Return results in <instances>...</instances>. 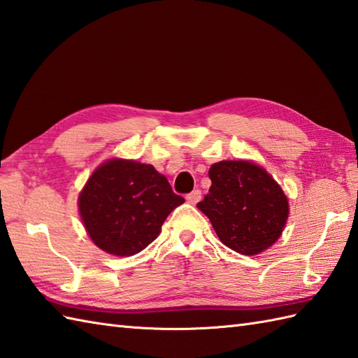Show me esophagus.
Instances as JSON below:
<instances>
[{
  "label": "esophagus",
  "mask_w": 358,
  "mask_h": 358,
  "mask_svg": "<svg viewBox=\"0 0 358 358\" xmlns=\"http://www.w3.org/2000/svg\"><path fill=\"white\" fill-rule=\"evenodd\" d=\"M200 199H201V191H199V189H196V191H192L191 194H187V195H186V200H187V203H191V204L199 203V201H200Z\"/></svg>",
  "instance_id": "obj_1"
}]
</instances>
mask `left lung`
I'll list each match as a JSON object with an SVG mask.
<instances>
[{
    "label": "left lung",
    "instance_id": "obj_1",
    "mask_svg": "<svg viewBox=\"0 0 358 358\" xmlns=\"http://www.w3.org/2000/svg\"><path fill=\"white\" fill-rule=\"evenodd\" d=\"M209 194L196 204L223 245L255 255L275 243L286 224V195L263 167L250 162H220L209 169Z\"/></svg>",
    "mask_w": 358,
    "mask_h": 358
}]
</instances>
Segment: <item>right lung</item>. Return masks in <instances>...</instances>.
I'll list each match as a JSON object with an SVG mask.
<instances>
[{"mask_svg":"<svg viewBox=\"0 0 358 358\" xmlns=\"http://www.w3.org/2000/svg\"><path fill=\"white\" fill-rule=\"evenodd\" d=\"M185 203L154 166L109 159L89 178L78 208L90 238L106 252L129 257L148 248L171 212Z\"/></svg>","mask_w":358,"mask_h":358,"instance_id":"right-lung-1","label":"right lung"}]
</instances>
